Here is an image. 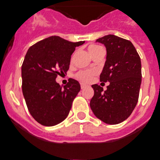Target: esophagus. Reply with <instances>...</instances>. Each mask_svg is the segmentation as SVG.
<instances>
[{"label":"esophagus","instance_id":"esophagus-1","mask_svg":"<svg viewBox=\"0 0 160 160\" xmlns=\"http://www.w3.org/2000/svg\"><path fill=\"white\" fill-rule=\"evenodd\" d=\"M80 87H81V88H86L87 87V85L86 84H83V83H81V84H80Z\"/></svg>","mask_w":160,"mask_h":160}]
</instances>
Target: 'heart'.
Segmentation results:
<instances>
[{
	"label": "heart",
	"mask_w": 160,
	"mask_h": 160,
	"mask_svg": "<svg viewBox=\"0 0 160 160\" xmlns=\"http://www.w3.org/2000/svg\"><path fill=\"white\" fill-rule=\"evenodd\" d=\"M102 49V47L98 45H91L88 47V50L92 56ZM96 71H93V70H81L76 74V77L82 82L88 83L92 80V78L96 75Z\"/></svg>",
	"instance_id": "heart-1"
}]
</instances>
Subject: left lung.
I'll use <instances>...</instances> for the list:
<instances>
[{"label": "left lung", "instance_id": "left-lung-1", "mask_svg": "<svg viewBox=\"0 0 160 160\" xmlns=\"http://www.w3.org/2000/svg\"><path fill=\"white\" fill-rule=\"evenodd\" d=\"M96 41L107 49L100 81L110 83L105 91L92 84L91 110L104 123L117 124L129 117L138 103L142 83L140 56L132 42L121 37L107 35Z\"/></svg>", "mask_w": 160, "mask_h": 160}]
</instances>
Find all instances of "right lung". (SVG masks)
<instances>
[{"mask_svg": "<svg viewBox=\"0 0 160 160\" xmlns=\"http://www.w3.org/2000/svg\"><path fill=\"white\" fill-rule=\"evenodd\" d=\"M84 43L52 36L28 49L22 65V93L30 114L42 125H56L68 117L80 85L72 78L63 87L55 80L68 72L76 47Z\"/></svg>", "mask_w": 160, "mask_h": 160, "instance_id": "obj_1", "label": "right lung"}]
</instances>
